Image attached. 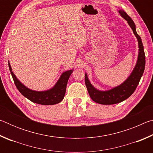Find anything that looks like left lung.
Segmentation results:
<instances>
[{"label": "left lung", "mask_w": 153, "mask_h": 153, "mask_svg": "<svg viewBox=\"0 0 153 153\" xmlns=\"http://www.w3.org/2000/svg\"><path fill=\"white\" fill-rule=\"evenodd\" d=\"M119 13L124 19L128 22L129 27L131 28L134 35L138 42V59L133 71L129 76L122 84L108 90H100L96 88L90 83L86 73L85 74V84L90 98L93 101L101 105H114L121 102L129 98L135 91L136 87L143 75L145 67V55L144 46L142 40L136 32V25L131 17L122 9L119 10Z\"/></svg>", "instance_id": "8db88e82"}]
</instances>
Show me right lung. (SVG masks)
<instances>
[{"instance_id": "obj_1", "label": "right lung", "mask_w": 153, "mask_h": 153, "mask_svg": "<svg viewBox=\"0 0 153 153\" xmlns=\"http://www.w3.org/2000/svg\"><path fill=\"white\" fill-rule=\"evenodd\" d=\"M9 67L15 86L21 94L32 102L42 105H56L63 99L65 94L67 82H68L69 76L74 71V69H70V70H67L62 73L58 81L51 89L44 90V91H36V90L28 88L17 79V77L15 76L12 71L9 61Z\"/></svg>"}]
</instances>
